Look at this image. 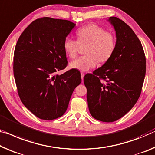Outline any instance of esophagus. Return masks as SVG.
Segmentation results:
<instances>
[{
    "label": "esophagus",
    "mask_w": 155,
    "mask_h": 155,
    "mask_svg": "<svg viewBox=\"0 0 155 155\" xmlns=\"http://www.w3.org/2000/svg\"><path fill=\"white\" fill-rule=\"evenodd\" d=\"M81 79H82V81H83V77H84V73H83V72H81Z\"/></svg>",
    "instance_id": "obj_1"
}]
</instances>
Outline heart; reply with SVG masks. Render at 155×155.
<instances>
[{"mask_svg": "<svg viewBox=\"0 0 155 155\" xmlns=\"http://www.w3.org/2000/svg\"><path fill=\"white\" fill-rule=\"evenodd\" d=\"M78 41L67 37L63 41V49L66 55L71 58L77 54L79 43L88 44L85 54L70 63V68L80 71H87L94 68L98 61L105 63L112 57L116 48V38L112 33L107 32L102 27L96 24H88L77 31Z\"/></svg>", "mask_w": 155, "mask_h": 155, "instance_id": "obj_1", "label": "heart"}]
</instances>
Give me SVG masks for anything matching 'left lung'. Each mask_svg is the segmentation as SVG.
<instances>
[{
	"label": "left lung",
	"mask_w": 155,
	"mask_h": 155,
	"mask_svg": "<svg viewBox=\"0 0 155 155\" xmlns=\"http://www.w3.org/2000/svg\"><path fill=\"white\" fill-rule=\"evenodd\" d=\"M107 21L116 33L114 54L93 74L85 75L83 81L91 115L101 121L113 122L127 114L138 100L146 75V57L130 27L114 16Z\"/></svg>",
	"instance_id": "1"
}]
</instances>
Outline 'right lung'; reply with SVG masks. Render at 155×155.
<instances>
[{
  "instance_id": "right-lung-1",
  "label": "right lung",
  "mask_w": 155,
  "mask_h": 155,
  "mask_svg": "<svg viewBox=\"0 0 155 155\" xmlns=\"http://www.w3.org/2000/svg\"><path fill=\"white\" fill-rule=\"evenodd\" d=\"M75 25L67 20L43 17L29 24L17 41L13 68L18 95L39 119L63 116L74 90L81 82L75 69L56 74L68 64L63 41Z\"/></svg>"
}]
</instances>
